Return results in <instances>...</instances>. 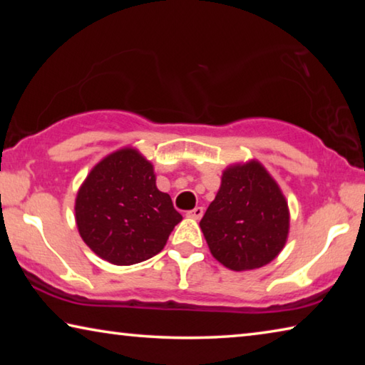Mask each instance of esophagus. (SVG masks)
Wrapping results in <instances>:
<instances>
[{"mask_svg": "<svg viewBox=\"0 0 365 365\" xmlns=\"http://www.w3.org/2000/svg\"><path fill=\"white\" fill-rule=\"evenodd\" d=\"M202 214H205V209H202L201 206H196L195 209H191V211L187 212L188 217L195 219V220H200L202 217Z\"/></svg>", "mask_w": 365, "mask_h": 365, "instance_id": "1", "label": "esophagus"}]
</instances>
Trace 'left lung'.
Here are the masks:
<instances>
[{
  "label": "left lung",
  "mask_w": 365,
  "mask_h": 365,
  "mask_svg": "<svg viewBox=\"0 0 365 365\" xmlns=\"http://www.w3.org/2000/svg\"><path fill=\"white\" fill-rule=\"evenodd\" d=\"M200 227L212 256L232 270L269 264L285 246L289 214L285 196L257 160L232 165Z\"/></svg>",
  "instance_id": "1"
}]
</instances>
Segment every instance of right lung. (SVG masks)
I'll list each match as a JSON object with an SVG mask.
<instances>
[{
  "label": "right lung",
  "mask_w": 365,
  "mask_h": 365,
  "mask_svg": "<svg viewBox=\"0 0 365 365\" xmlns=\"http://www.w3.org/2000/svg\"><path fill=\"white\" fill-rule=\"evenodd\" d=\"M76 220L83 242L104 261L132 265L156 256L182 220L156 187L151 163L123 148L96 164L78 190Z\"/></svg>",
  "instance_id": "1"
}]
</instances>
